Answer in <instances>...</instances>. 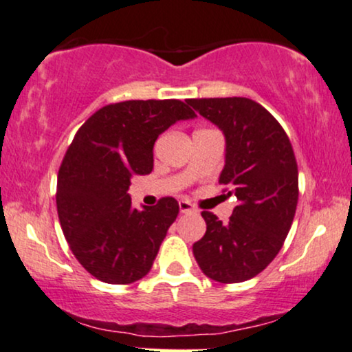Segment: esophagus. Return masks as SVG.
Instances as JSON below:
<instances>
[{"instance_id":"34e87169","label":"esophagus","mask_w":352,"mask_h":352,"mask_svg":"<svg viewBox=\"0 0 352 352\" xmlns=\"http://www.w3.org/2000/svg\"><path fill=\"white\" fill-rule=\"evenodd\" d=\"M179 206H180V213H193V211H195L192 203H188V201H185V200H182L179 203Z\"/></svg>"}]
</instances>
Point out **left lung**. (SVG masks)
Returning a JSON list of instances; mask_svg holds the SVG:
<instances>
[{"label": "left lung", "instance_id": "left-lung-1", "mask_svg": "<svg viewBox=\"0 0 352 352\" xmlns=\"http://www.w3.org/2000/svg\"><path fill=\"white\" fill-rule=\"evenodd\" d=\"M187 103L223 131L226 164L219 184L238 200L228 224L201 211L206 232L193 244V256L213 280H249L280 251L297 210L298 167L290 139L267 109L249 98Z\"/></svg>", "mask_w": 352, "mask_h": 352}]
</instances>
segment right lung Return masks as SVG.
Returning a JSON list of instances; mask_svg holds the SVG:
<instances>
[{
	"label": "right lung",
	"mask_w": 352,
	"mask_h": 352,
	"mask_svg": "<svg viewBox=\"0 0 352 352\" xmlns=\"http://www.w3.org/2000/svg\"><path fill=\"white\" fill-rule=\"evenodd\" d=\"M190 118L180 100H129L100 108L75 134L58 168L57 213L74 256L98 280L128 285L151 270L179 203L133 208L131 177L151 173L159 134Z\"/></svg>",
	"instance_id": "1"
}]
</instances>
